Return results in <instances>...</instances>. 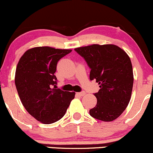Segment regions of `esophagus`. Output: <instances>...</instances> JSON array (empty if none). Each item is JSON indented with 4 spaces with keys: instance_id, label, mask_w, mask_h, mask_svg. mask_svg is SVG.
I'll return each instance as SVG.
<instances>
[{
    "instance_id": "obj_1",
    "label": "esophagus",
    "mask_w": 153,
    "mask_h": 153,
    "mask_svg": "<svg viewBox=\"0 0 153 153\" xmlns=\"http://www.w3.org/2000/svg\"><path fill=\"white\" fill-rule=\"evenodd\" d=\"M76 94L78 96H80V97H83L85 94V92H77Z\"/></svg>"
}]
</instances>
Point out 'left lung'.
Returning a JSON list of instances; mask_svg holds the SVG:
<instances>
[{
    "label": "left lung",
    "instance_id": "left-lung-1",
    "mask_svg": "<svg viewBox=\"0 0 153 153\" xmlns=\"http://www.w3.org/2000/svg\"><path fill=\"white\" fill-rule=\"evenodd\" d=\"M90 68V80H96L100 90L94 93L97 102L90 110L94 119L111 121L127 107L133 85V68L127 53L113 44H92L75 49Z\"/></svg>",
    "mask_w": 153,
    "mask_h": 153
}]
</instances>
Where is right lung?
Masks as SVG:
<instances>
[{
	"label": "right lung",
	"instance_id": "obj_1",
	"mask_svg": "<svg viewBox=\"0 0 153 153\" xmlns=\"http://www.w3.org/2000/svg\"><path fill=\"white\" fill-rule=\"evenodd\" d=\"M71 51L49 46L32 48L17 63L15 83L21 102L30 115L45 124L61 119L75 97V92L56 89L54 75L58 61Z\"/></svg>",
	"mask_w": 153,
	"mask_h": 153
}]
</instances>
